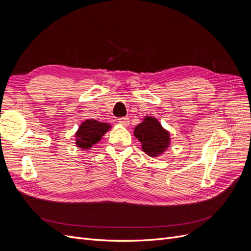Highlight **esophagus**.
Wrapping results in <instances>:
<instances>
[{
    "label": "esophagus",
    "instance_id": "1",
    "mask_svg": "<svg viewBox=\"0 0 251 251\" xmlns=\"http://www.w3.org/2000/svg\"><path fill=\"white\" fill-rule=\"evenodd\" d=\"M118 122H119V124H121L123 126H127V125H129V118L128 117L119 118L118 119Z\"/></svg>",
    "mask_w": 251,
    "mask_h": 251
}]
</instances>
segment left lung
Here are the masks:
<instances>
[{
    "instance_id": "left-lung-1",
    "label": "left lung",
    "mask_w": 251,
    "mask_h": 251,
    "mask_svg": "<svg viewBox=\"0 0 251 251\" xmlns=\"http://www.w3.org/2000/svg\"><path fill=\"white\" fill-rule=\"evenodd\" d=\"M134 135L141 142L142 151L150 156L163 153L170 144V135L153 117H147L134 129Z\"/></svg>"
}]
</instances>
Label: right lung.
<instances>
[{"label": "right lung", "instance_id": "add662e5", "mask_svg": "<svg viewBox=\"0 0 251 251\" xmlns=\"http://www.w3.org/2000/svg\"><path fill=\"white\" fill-rule=\"evenodd\" d=\"M111 126L107 123H100L97 120L84 121L76 132V144L82 150H88L98 143L101 136L107 132Z\"/></svg>", "mask_w": 251, "mask_h": 251}]
</instances>
